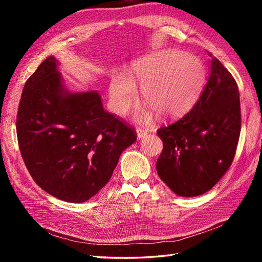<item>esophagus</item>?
Instances as JSON below:
<instances>
[{
    "mask_svg": "<svg viewBox=\"0 0 262 262\" xmlns=\"http://www.w3.org/2000/svg\"><path fill=\"white\" fill-rule=\"evenodd\" d=\"M136 132H137V137L138 138H143V137H145L147 134H148V128H145V127H138L137 129H136Z\"/></svg>",
    "mask_w": 262,
    "mask_h": 262,
    "instance_id": "1",
    "label": "esophagus"
}]
</instances>
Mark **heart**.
<instances>
[{"instance_id": "heart-1", "label": "heart", "mask_w": 262, "mask_h": 262, "mask_svg": "<svg viewBox=\"0 0 262 262\" xmlns=\"http://www.w3.org/2000/svg\"><path fill=\"white\" fill-rule=\"evenodd\" d=\"M134 79L142 86L143 98L160 116L174 117L191 107L205 81V70L199 60L180 51H163L144 58L134 66ZM135 81L124 72L111 77L109 97L111 108L124 115L137 101ZM151 110L137 114L147 119Z\"/></svg>"}]
</instances>
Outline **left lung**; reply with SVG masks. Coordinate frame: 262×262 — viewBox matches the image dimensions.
Instances as JSON below:
<instances>
[{
  "label": "left lung",
  "mask_w": 262,
  "mask_h": 262,
  "mask_svg": "<svg viewBox=\"0 0 262 262\" xmlns=\"http://www.w3.org/2000/svg\"><path fill=\"white\" fill-rule=\"evenodd\" d=\"M210 73L191 110L160 127L158 174L172 191L193 197L213 188L234 159L241 132L240 92L234 77L211 56Z\"/></svg>",
  "instance_id": "obj_1"
}]
</instances>
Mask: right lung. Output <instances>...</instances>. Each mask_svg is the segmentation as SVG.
<instances>
[{"label": "right lung", "mask_w": 262, "mask_h": 262, "mask_svg": "<svg viewBox=\"0 0 262 262\" xmlns=\"http://www.w3.org/2000/svg\"><path fill=\"white\" fill-rule=\"evenodd\" d=\"M49 56L27 80L16 114L20 153L32 179L52 196L83 203L107 183L135 128L107 113L97 92L68 93Z\"/></svg>", "instance_id": "add662e5"}]
</instances>
